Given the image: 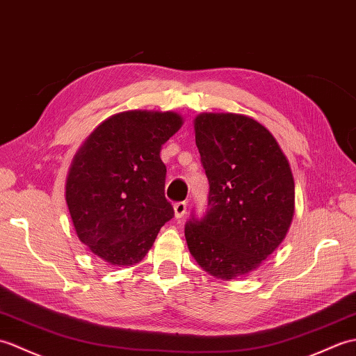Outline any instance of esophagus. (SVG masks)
Instances as JSON below:
<instances>
[{"label": "esophagus", "instance_id": "34e87169", "mask_svg": "<svg viewBox=\"0 0 356 356\" xmlns=\"http://www.w3.org/2000/svg\"><path fill=\"white\" fill-rule=\"evenodd\" d=\"M173 210H175V218L179 219L186 215L187 211V202L186 201H179L173 204Z\"/></svg>", "mask_w": 356, "mask_h": 356}]
</instances>
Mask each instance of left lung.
I'll list each match as a JSON object with an SVG mask.
<instances>
[{
  "instance_id": "left-lung-1",
  "label": "left lung",
  "mask_w": 356,
  "mask_h": 356,
  "mask_svg": "<svg viewBox=\"0 0 356 356\" xmlns=\"http://www.w3.org/2000/svg\"><path fill=\"white\" fill-rule=\"evenodd\" d=\"M195 140L210 193L205 215L187 220V247L204 271L232 280L256 270L285 239L294 178L273 134L251 117L200 114Z\"/></svg>"
}]
</instances>
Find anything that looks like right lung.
<instances>
[{
    "instance_id": "1",
    "label": "right lung",
    "mask_w": 356,
    "mask_h": 356,
    "mask_svg": "<svg viewBox=\"0 0 356 356\" xmlns=\"http://www.w3.org/2000/svg\"><path fill=\"white\" fill-rule=\"evenodd\" d=\"M181 124L172 111L115 114L74 155L65 184L71 220L79 241L105 262L138 264L173 218L160 151Z\"/></svg>"
}]
</instances>
